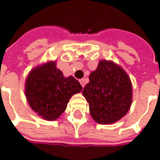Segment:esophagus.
<instances>
[{
	"instance_id": "esophagus-1",
	"label": "esophagus",
	"mask_w": 160,
	"mask_h": 160,
	"mask_svg": "<svg viewBox=\"0 0 160 160\" xmlns=\"http://www.w3.org/2000/svg\"><path fill=\"white\" fill-rule=\"evenodd\" d=\"M80 85H81V87H85V80H84V79H81V80H80Z\"/></svg>"
}]
</instances>
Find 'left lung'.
Wrapping results in <instances>:
<instances>
[{
	"label": "left lung",
	"instance_id": "obj_1",
	"mask_svg": "<svg viewBox=\"0 0 160 160\" xmlns=\"http://www.w3.org/2000/svg\"><path fill=\"white\" fill-rule=\"evenodd\" d=\"M83 96L92 118L100 124L114 123L123 118L132 104V84L122 68L102 60L89 76Z\"/></svg>",
	"mask_w": 160,
	"mask_h": 160
}]
</instances>
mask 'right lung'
Instances as JSON below:
<instances>
[{
  "label": "right lung",
  "mask_w": 160,
  "mask_h": 160,
  "mask_svg": "<svg viewBox=\"0 0 160 160\" xmlns=\"http://www.w3.org/2000/svg\"><path fill=\"white\" fill-rule=\"evenodd\" d=\"M82 87L73 76L64 77L56 62H49L33 68L26 78L25 93L30 106L48 121L56 120L65 111L73 94Z\"/></svg>",
  "instance_id": "obj_1"
}]
</instances>
